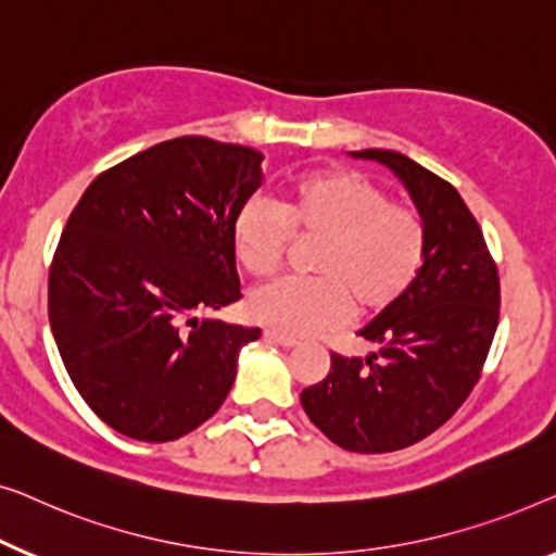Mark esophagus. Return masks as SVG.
Masks as SVG:
<instances>
[{
	"instance_id": "obj_1",
	"label": "esophagus",
	"mask_w": 556,
	"mask_h": 556,
	"mask_svg": "<svg viewBox=\"0 0 556 556\" xmlns=\"http://www.w3.org/2000/svg\"><path fill=\"white\" fill-rule=\"evenodd\" d=\"M264 338H267L269 342H277V345H281V348H294L296 342V338H289V334H281V332H277V330H264Z\"/></svg>"
}]
</instances>
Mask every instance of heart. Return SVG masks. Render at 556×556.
Segmentation results:
<instances>
[{
	"label": "heart",
	"mask_w": 556,
	"mask_h": 556,
	"mask_svg": "<svg viewBox=\"0 0 556 556\" xmlns=\"http://www.w3.org/2000/svg\"><path fill=\"white\" fill-rule=\"evenodd\" d=\"M233 252L254 277L285 262L292 237L317 241L312 279H277L249 296V315L281 334H312L386 312L416 285L428 229L408 203L348 168L312 170L281 203L252 197L233 218Z\"/></svg>",
	"instance_id": "heart-1"
}]
</instances>
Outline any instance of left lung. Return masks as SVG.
Wrapping results in <instances>:
<instances>
[{"label":"left lung","instance_id":"left-lung-1","mask_svg":"<svg viewBox=\"0 0 556 556\" xmlns=\"http://www.w3.org/2000/svg\"><path fill=\"white\" fill-rule=\"evenodd\" d=\"M355 155L401 176L428 229L426 264L416 285L359 330L378 353H332L327 378L300 401L340 448L390 453L438 431L471 395L494 342L502 287L479 222L445 178L395 151Z\"/></svg>","mask_w":556,"mask_h":556}]
</instances>
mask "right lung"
Wrapping results in <instances>:
<instances>
[{"label":"right lung","instance_id":"right-lung-1","mask_svg":"<svg viewBox=\"0 0 556 556\" xmlns=\"http://www.w3.org/2000/svg\"><path fill=\"white\" fill-rule=\"evenodd\" d=\"M262 153L181 136L115 163L67 218L47 281L77 393L128 438L176 441L222 408L260 327L199 319L241 296L233 218Z\"/></svg>","mask_w":556,"mask_h":556}]
</instances>
